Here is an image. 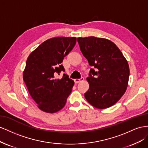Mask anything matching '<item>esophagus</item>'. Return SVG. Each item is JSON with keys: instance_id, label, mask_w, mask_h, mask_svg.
<instances>
[{"instance_id": "34e87169", "label": "esophagus", "mask_w": 148, "mask_h": 148, "mask_svg": "<svg viewBox=\"0 0 148 148\" xmlns=\"http://www.w3.org/2000/svg\"><path fill=\"white\" fill-rule=\"evenodd\" d=\"M84 80V77H81V79H74V82H75V83H79V82L83 81Z\"/></svg>"}]
</instances>
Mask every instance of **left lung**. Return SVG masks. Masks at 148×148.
I'll list each match as a JSON object with an SVG mask.
<instances>
[{"instance_id":"left-lung-1","label":"left lung","mask_w":148,"mask_h":148,"mask_svg":"<svg viewBox=\"0 0 148 148\" xmlns=\"http://www.w3.org/2000/svg\"><path fill=\"white\" fill-rule=\"evenodd\" d=\"M80 49L90 66L87 81L89 88L84 94L87 102L99 109L112 107L124 95L128 85L127 60L112 41L95 36L79 37Z\"/></svg>"}]
</instances>
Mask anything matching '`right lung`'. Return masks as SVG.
Returning a JSON list of instances; mask_svg holds the SVG:
<instances>
[{
    "mask_svg": "<svg viewBox=\"0 0 148 148\" xmlns=\"http://www.w3.org/2000/svg\"><path fill=\"white\" fill-rule=\"evenodd\" d=\"M75 37H54L44 41L29 54L23 80L32 98L41 111L53 113L66 105L74 82L66 74L61 63L76 43Z\"/></svg>",
    "mask_w": 148,
    "mask_h": 148,
    "instance_id": "right-lung-1",
    "label": "right lung"
}]
</instances>
